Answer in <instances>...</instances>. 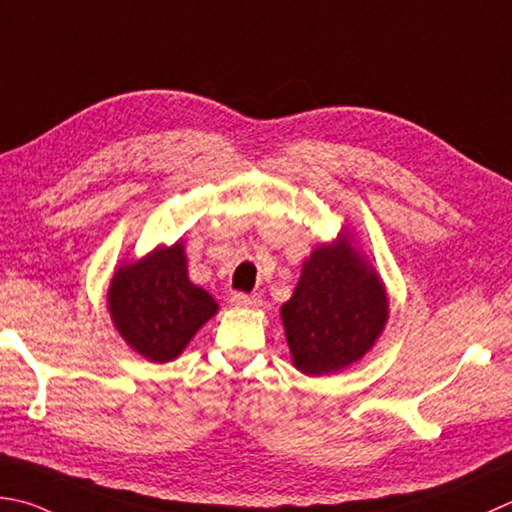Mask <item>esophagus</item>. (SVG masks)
Listing matches in <instances>:
<instances>
[{"mask_svg": "<svg viewBox=\"0 0 512 512\" xmlns=\"http://www.w3.org/2000/svg\"><path fill=\"white\" fill-rule=\"evenodd\" d=\"M230 302H233V306H237V308H259L262 306V299H259L257 295H246V293H235L233 297H230Z\"/></svg>", "mask_w": 512, "mask_h": 512, "instance_id": "1", "label": "esophagus"}]
</instances>
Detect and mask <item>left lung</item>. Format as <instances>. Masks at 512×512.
<instances>
[{
    "label": "left lung",
    "mask_w": 512,
    "mask_h": 512,
    "mask_svg": "<svg viewBox=\"0 0 512 512\" xmlns=\"http://www.w3.org/2000/svg\"><path fill=\"white\" fill-rule=\"evenodd\" d=\"M282 322L304 375L339 373L375 346L388 322L386 288L350 235L310 253L282 306Z\"/></svg>",
    "instance_id": "left-lung-1"
}]
</instances>
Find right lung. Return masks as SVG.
Wrapping results in <instances>:
<instances>
[{"mask_svg": "<svg viewBox=\"0 0 512 512\" xmlns=\"http://www.w3.org/2000/svg\"><path fill=\"white\" fill-rule=\"evenodd\" d=\"M217 302L188 279L184 244L157 246L122 264L108 288V310L117 333L148 362H173L217 313Z\"/></svg>", "mask_w": 512, "mask_h": 512, "instance_id": "add662e5", "label": "right lung"}]
</instances>
